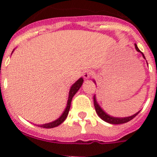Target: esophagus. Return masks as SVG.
Segmentation results:
<instances>
[{
  "label": "esophagus",
  "instance_id": "1",
  "mask_svg": "<svg viewBox=\"0 0 157 157\" xmlns=\"http://www.w3.org/2000/svg\"><path fill=\"white\" fill-rule=\"evenodd\" d=\"M91 75H92V71L90 70H86L85 71L83 72V74H82V76L83 78H85V79H88L90 77Z\"/></svg>",
  "mask_w": 157,
  "mask_h": 157
}]
</instances>
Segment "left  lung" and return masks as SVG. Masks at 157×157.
<instances>
[{"instance_id":"obj_1","label":"left lung","mask_w":157,"mask_h":157,"mask_svg":"<svg viewBox=\"0 0 157 157\" xmlns=\"http://www.w3.org/2000/svg\"><path fill=\"white\" fill-rule=\"evenodd\" d=\"M134 46H135L136 50L138 51V52H141V53L142 54V56H143V57L145 59V56H144V54L142 53L141 51H140V49L138 48V46H137V45H136V44H134ZM94 83L96 84V82L94 81ZM94 107H95L96 112H97V114L98 115V116L101 118V120H103L104 121L107 122V123H111V124H121V123H127V122H129V121H130L131 120H133V119H134V118L135 117V116H137V115H138V113L140 112V111H139V112H138L137 113L134 114L133 116H128V117H123V118L113 117V116H109V114H107L106 112H105L103 109H101V106L98 105V101H97L95 95L94 96Z\"/></svg>"}]
</instances>
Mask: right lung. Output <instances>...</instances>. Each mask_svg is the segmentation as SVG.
I'll return each mask as SVG.
<instances>
[{
	"label": "right lung",
	"instance_id": "obj_1",
	"mask_svg": "<svg viewBox=\"0 0 157 157\" xmlns=\"http://www.w3.org/2000/svg\"><path fill=\"white\" fill-rule=\"evenodd\" d=\"M13 52V51H12ZM83 82V78H80L79 79H78L71 86L70 89V91H69V96H68V100H67V106L65 110L63 111V112L62 113V115L58 118L57 120H56L55 121L51 122V123H45V124H42V125H37L40 127H43V128H53V127H56L57 126L60 125L65 120V119L67 118V115H68L69 110H70L71 107V103L72 98L74 97L75 94L78 92V90H79L81 86L82 85Z\"/></svg>",
	"mask_w": 157,
	"mask_h": 157
}]
</instances>
